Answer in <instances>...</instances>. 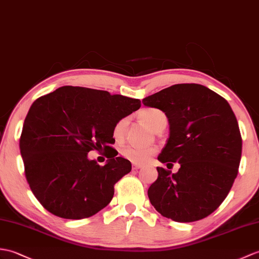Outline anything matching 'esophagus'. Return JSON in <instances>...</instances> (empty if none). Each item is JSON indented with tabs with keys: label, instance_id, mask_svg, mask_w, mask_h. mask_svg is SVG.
<instances>
[{
	"label": "esophagus",
	"instance_id": "obj_1",
	"mask_svg": "<svg viewBox=\"0 0 259 259\" xmlns=\"http://www.w3.org/2000/svg\"><path fill=\"white\" fill-rule=\"evenodd\" d=\"M141 167L140 164H132V170H139Z\"/></svg>",
	"mask_w": 259,
	"mask_h": 259
}]
</instances>
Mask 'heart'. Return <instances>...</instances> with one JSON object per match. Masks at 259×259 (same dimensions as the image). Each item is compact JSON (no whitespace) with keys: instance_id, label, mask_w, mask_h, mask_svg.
<instances>
[{"instance_id":"heart-1","label":"heart","mask_w":259,"mask_h":259,"mask_svg":"<svg viewBox=\"0 0 259 259\" xmlns=\"http://www.w3.org/2000/svg\"><path fill=\"white\" fill-rule=\"evenodd\" d=\"M138 118L155 132L162 127H165L167 122L166 115L158 108H144L138 112ZM125 127H127V119L122 118L118 120L112 128V137L118 141L122 140ZM157 152L158 149L155 147L125 146L121 149L122 157L135 164L146 163Z\"/></svg>"}]
</instances>
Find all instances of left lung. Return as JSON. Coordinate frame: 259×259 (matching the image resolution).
<instances>
[{
	"instance_id": "1",
	"label": "left lung",
	"mask_w": 259,
	"mask_h": 259,
	"mask_svg": "<svg viewBox=\"0 0 259 259\" xmlns=\"http://www.w3.org/2000/svg\"><path fill=\"white\" fill-rule=\"evenodd\" d=\"M142 102L163 111L170 123L158 160L181 165L173 174L157 167V181L148 190L150 202L176 222L206 218L231 191L242 157V136L230 104L198 83H178Z\"/></svg>"
}]
</instances>
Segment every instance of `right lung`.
Segmentation results:
<instances>
[{"label": "right lung", "instance_id": "add662e5", "mask_svg": "<svg viewBox=\"0 0 259 259\" xmlns=\"http://www.w3.org/2000/svg\"><path fill=\"white\" fill-rule=\"evenodd\" d=\"M141 107L139 99L105 90L64 86L36 99L20 138L24 172L33 194L48 212L67 220L87 219L112 200L115 184L131 171L117 157L112 128ZM104 151L107 164L88 159Z\"/></svg>", "mask_w": 259, "mask_h": 259}]
</instances>
